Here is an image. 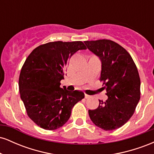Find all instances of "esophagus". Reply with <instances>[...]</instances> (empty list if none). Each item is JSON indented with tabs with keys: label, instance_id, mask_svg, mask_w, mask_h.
Masks as SVG:
<instances>
[{
	"label": "esophagus",
	"instance_id": "esophagus-1",
	"mask_svg": "<svg viewBox=\"0 0 154 154\" xmlns=\"http://www.w3.org/2000/svg\"><path fill=\"white\" fill-rule=\"evenodd\" d=\"M85 98H86V99H88V98H91V95H87V94H85Z\"/></svg>",
	"mask_w": 154,
	"mask_h": 154
}]
</instances>
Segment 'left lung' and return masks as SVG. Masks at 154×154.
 Here are the masks:
<instances>
[{
  "label": "left lung",
  "instance_id": "8db88e82",
  "mask_svg": "<svg viewBox=\"0 0 154 154\" xmlns=\"http://www.w3.org/2000/svg\"><path fill=\"white\" fill-rule=\"evenodd\" d=\"M91 52L101 61L100 80L108 99L96 109L89 110L91 121L104 130L123 126L131 118L140 98V79L130 54L110 40L85 41Z\"/></svg>",
  "mask_w": 154,
  "mask_h": 154
}]
</instances>
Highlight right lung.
Here are the masks:
<instances>
[{
	"label": "right lung",
	"mask_w": 154,
	"mask_h": 154,
	"mask_svg": "<svg viewBox=\"0 0 154 154\" xmlns=\"http://www.w3.org/2000/svg\"><path fill=\"white\" fill-rule=\"evenodd\" d=\"M86 48L82 41L50 42L39 45L26 58L19 75V93L28 116L41 128L62 127L74 106L85 98L82 91L61 88L60 82L69 59Z\"/></svg>",
	"instance_id": "add662e5"
}]
</instances>
